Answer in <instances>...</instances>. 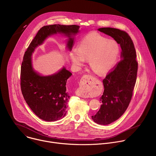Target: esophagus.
I'll list each match as a JSON object with an SVG mask.
<instances>
[{
  "mask_svg": "<svg viewBox=\"0 0 156 156\" xmlns=\"http://www.w3.org/2000/svg\"><path fill=\"white\" fill-rule=\"evenodd\" d=\"M93 77L90 75H84L83 76L81 80V86L82 89L78 91V95L79 96L84 98H88L89 92L87 90L91 86V84L93 83Z\"/></svg>",
  "mask_w": 156,
  "mask_h": 156,
  "instance_id": "esophagus-1",
  "label": "esophagus"
}]
</instances>
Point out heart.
Instances as JSON below:
<instances>
[{
	"label": "heart",
	"mask_w": 156,
	"mask_h": 156,
	"mask_svg": "<svg viewBox=\"0 0 156 156\" xmlns=\"http://www.w3.org/2000/svg\"><path fill=\"white\" fill-rule=\"evenodd\" d=\"M119 52L118 44L113 40L96 33L86 36L80 43L78 49L71 54L73 64L81 66L89 59L90 68L96 73H104L114 66Z\"/></svg>",
	"instance_id": "1"
}]
</instances>
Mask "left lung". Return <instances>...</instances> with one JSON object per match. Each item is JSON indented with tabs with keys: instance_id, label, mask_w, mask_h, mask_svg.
Masks as SVG:
<instances>
[{
	"instance_id": "left-lung-1",
	"label": "left lung",
	"mask_w": 156,
	"mask_h": 156,
	"mask_svg": "<svg viewBox=\"0 0 156 156\" xmlns=\"http://www.w3.org/2000/svg\"><path fill=\"white\" fill-rule=\"evenodd\" d=\"M98 30L112 37L122 49V59L102 80L104 90L100 98L102 104L92 116L98 124L108 125L118 120L129 104L136 84L138 64L134 44L126 32L113 28H101Z\"/></svg>"
}]
</instances>
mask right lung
<instances>
[{"label": "right lung", "mask_w": 156, "mask_h": 156, "mask_svg": "<svg viewBox=\"0 0 156 156\" xmlns=\"http://www.w3.org/2000/svg\"><path fill=\"white\" fill-rule=\"evenodd\" d=\"M79 28L80 27L75 25L44 26L38 31L25 53L20 72L21 93L33 112L43 120L56 121L66 115V105L70 98L66 84L72 74L63 68L53 75L41 76L32 69L31 55L36 47L48 36L57 33L69 37L67 46L71 50L73 39L70 36L76 34Z\"/></svg>", "instance_id": "add662e5"}]
</instances>
